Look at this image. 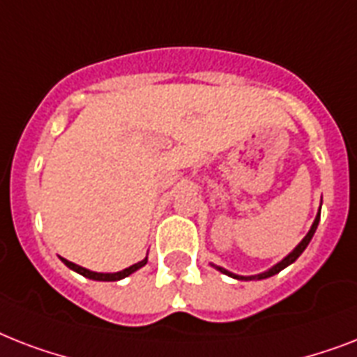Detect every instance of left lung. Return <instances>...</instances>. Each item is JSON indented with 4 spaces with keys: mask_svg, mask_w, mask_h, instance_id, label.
<instances>
[{
    "mask_svg": "<svg viewBox=\"0 0 357 357\" xmlns=\"http://www.w3.org/2000/svg\"><path fill=\"white\" fill-rule=\"evenodd\" d=\"M319 220H321V211H319V215H317V218H315V222H313V226H311V229H310V234L305 235L304 238H302V243L298 244V246H296V248L293 250V252H291V254L287 255V257H285V259L283 261H280V263H278V265H274L271 268V271H266V272H263V274H259V276H257V280H265V278H271V276H274V274H278V272L280 271H283V268H285V266L287 265H291V263H293V261H296L300 257V254H302V252H304L305 250V246H307V244H310V241H311V237H313V234H315V229H317V226H319ZM218 271L220 272H224V274H228V276H234V278H237V280H252V278H244V276H235V274H231V272H228V271H224L222 266H217Z\"/></svg>",
    "mask_w": 357,
    "mask_h": 357,
    "instance_id": "obj_1",
    "label": "left lung"
}]
</instances>
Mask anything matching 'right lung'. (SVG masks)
Here are the masks:
<instances>
[{
    "mask_svg": "<svg viewBox=\"0 0 357 357\" xmlns=\"http://www.w3.org/2000/svg\"><path fill=\"white\" fill-rule=\"evenodd\" d=\"M61 259H63V257H61ZM63 263L66 266H70L72 271L79 272L81 276L91 278V280H98V282H116V280H122V278L129 276V274H133L135 271H139L140 266H144L146 263H148V257L142 261H139V263H135V265H131L129 268H123V271H120V272H114V274H103V272L86 271V268H83V266H79V265H75V263H72V261H68V259H63Z\"/></svg>",
    "mask_w": 357,
    "mask_h": 357,
    "instance_id": "right-lung-1",
    "label": "right lung"
}]
</instances>
